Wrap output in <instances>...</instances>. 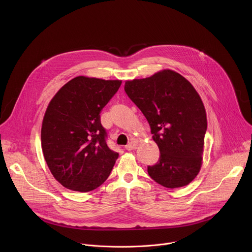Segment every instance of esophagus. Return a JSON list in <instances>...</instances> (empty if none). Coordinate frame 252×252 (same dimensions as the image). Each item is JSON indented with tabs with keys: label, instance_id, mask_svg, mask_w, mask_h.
<instances>
[{
	"label": "esophagus",
	"instance_id": "esophagus-1",
	"mask_svg": "<svg viewBox=\"0 0 252 252\" xmlns=\"http://www.w3.org/2000/svg\"><path fill=\"white\" fill-rule=\"evenodd\" d=\"M137 148V141L136 140H131L128 145H126V151H133V150H135Z\"/></svg>",
	"mask_w": 252,
	"mask_h": 252
}]
</instances>
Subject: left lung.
<instances>
[{"mask_svg": "<svg viewBox=\"0 0 252 252\" xmlns=\"http://www.w3.org/2000/svg\"><path fill=\"white\" fill-rule=\"evenodd\" d=\"M125 91L147 118L160 158L148 167L167 189L189 185L202 165L206 112L194 87L172 69L146 79L126 81Z\"/></svg>", "mask_w": 252, "mask_h": 252, "instance_id": "obj_1", "label": "left lung"}]
</instances>
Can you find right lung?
<instances>
[{"mask_svg": "<svg viewBox=\"0 0 252 252\" xmlns=\"http://www.w3.org/2000/svg\"><path fill=\"white\" fill-rule=\"evenodd\" d=\"M121 85V80L79 76L49 102L42 124V149L53 176L65 189L88 192L109 177L119 154L106 145L99 113Z\"/></svg>", "mask_w": 252, "mask_h": 252, "instance_id": "right-lung-1", "label": "right lung"}]
</instances>
